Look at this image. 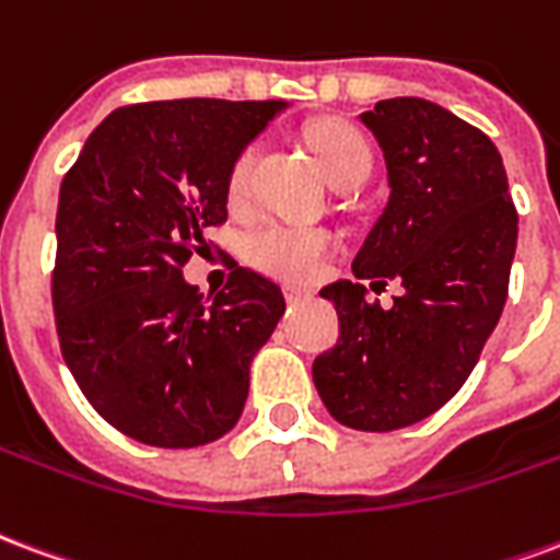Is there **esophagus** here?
<instances>
[{"label": "esophagus", "mask_w": 560, "mask_h": 560, "mask_svg": "<svg viewBox=\"0 0 560 560\" xmlns=\"http://www.w3.org/2000/svg\"><path fill=\"white\" fill-rule=\"evenodd\" d=\"M285 298H289V304H304V301H313V292H310V289L289 285V289H285Z\"/></svg>", "instance_id": "esophagus-1"}]
</instances>
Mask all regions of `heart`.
I'll use <instances>...</instances> for the list:
<instances>
[{"mask_svg":"<svg viewBox=\"0 0 560 560\" xmlns=\"http://www.w3.org/2000/svg\"><path fill=\"white\" fill-rule=\"evenodd\" d=\"M310 149L319 161L322 173L328 175L330 185L361 178L364 182L370 166H373V149L358 128L346 121H322L310 130ZM253 163L256 151H241L238 161L232 163L230 178H226V196L232 206H241L250 194ZM337 247V238L325 230H304V226H283V223H268L256 230L247 241V259L259 271L289 283H313L325 271L328 256Z\"/></svg>","mask_w":560,"mask_h":560,"instance_id":"1","label":"heart"}]
</instances>
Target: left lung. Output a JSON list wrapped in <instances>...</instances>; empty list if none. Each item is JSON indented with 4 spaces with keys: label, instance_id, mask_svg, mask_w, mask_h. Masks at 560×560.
<instances>
[{
    "label": "left lung",
    "instance_id": "1",
    "mask_svg": "<svg viewBox=\"0 0 560 560\" xmlns=\"http://www.w3.org/2000/svg\"><path fill=\"white\" fill-rule=\"evenodd\" d=\"M361 121L385 154L390 196L354 256L358 283L319 292L340 337L313 361V382L342 427L390 432L430 418L471 375L508 301L520 218L492 140L451 109L390 97ZM361 279H397L404 295L370 305Z\"/></svg>",
    "mask_w": 560,
    "mask_h": 560
}]
</instances>
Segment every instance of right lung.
<instances>
[{"mask_svg": "<svg viewBox=\"0 0 560 560\" xmlns=\"http://www.w3.org/2000/svg\"><path fill=\"white\" fill-rule=\"evenodd\" d=\"M285 101L182 97L109 113L65 175L52 310L65 364L101 418L151 447L238 423L283 289L235 268L211 304L182 268L226 220V178Z\"/></svg>", "mask_w": 560, "mask_h": 560, "instance_id": "add662e5", "label": "right lung"}]
</instances>
